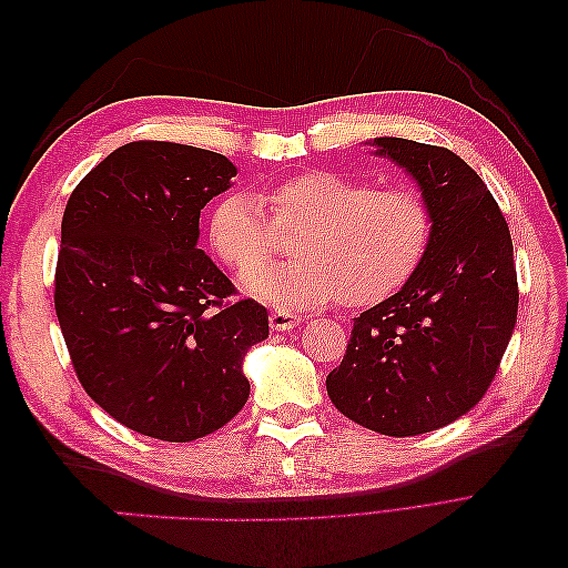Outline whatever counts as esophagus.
Wrapping results in <instances>:
<instances>
[{"instance_id":"34e87169","label":"esophagus","mask_w":568,"mask_h":568,"mask_svg":"<svg viewBox=\"0 0 568 568\" xmlns=\"http://www.w3.org/2000/svg\"><path fill=\"white\" fill-rule=\"evenodd\" d=\"M301 320H303L301 315L291 313V311H282V307H274V311L270 313V326H272V329H277V332L294 329V326L301 324Z\"/></svg>"}]
</instances>
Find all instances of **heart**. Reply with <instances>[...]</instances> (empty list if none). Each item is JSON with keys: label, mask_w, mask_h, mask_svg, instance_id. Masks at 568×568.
I'll return each mask as SVG.
<instances>
[{"label": "heart", "mask_w": 568, "mask_h": 568, "mask_svg": "<svg viewBox=\"0 0 568 568\" xmlns=\"http://www.w3.org/2000/svg\"><path fill=\"white\" fill-rule=\"evenodd\" d=\"M257 195L236 189L222 196L209 236L220 261L244 272L271 254L277 229L302 232L298 262L254 266L242 277L248 294L274 305L313 307L338 298L374 305L409 282L432 244V209L412 186H376L338 170H307Z\"/></svg>", "instance_id": "b5f03b06"}]
</instances>
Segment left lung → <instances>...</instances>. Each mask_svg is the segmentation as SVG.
<instances>
[{
	"mask_svg": "<svg viewBox=\"0 0 568 568\" xmlns=\"http://www.w3.org/2000/svg\"><path fill=\"white\" fill-rule=\"evenodd\" d=\"M422 186L432 244L409 282L353 322L341 365L326 376L338 412L384 436H417L484 398L519 311L507 220L476 170L445 146L374 140Z\"/></svg>",
	"mask_w": 568,
	"mask_h": 568,
	"instance_id": "obj_1",
	"label": "left lung"
}]
</instances>
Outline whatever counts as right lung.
<instances>
[{
	"instance_id": "1",
	"label": "right lung",
	"mask_w": 568,
	"mask_h": 568,
	"mask_svg": "<svg viewBox=\"0 0 568 568\" xmlns=\"http://www.w3.org/2000/svg\"><path fill=\"white\" fill-rule=\"evenodd\" d=\"M236 168L140 140L80 180L61 222L54 307L82 388L136 434L186 443L248 400L244 355L267 311L196 248L199 215Z\"/></svg>"
}]
</instances>
